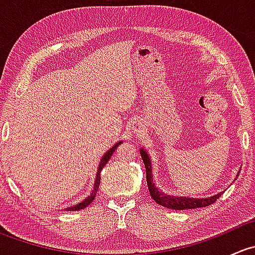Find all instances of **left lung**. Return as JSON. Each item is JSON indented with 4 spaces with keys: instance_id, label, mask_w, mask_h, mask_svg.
I'll list each match as a JSON object with an SVG mask.
<instances>
[{
    "instance_id": "8db88e82",
    "label": "left lung",
    "mask_w": 255,
    "mask_h": 255,
    "mask_svg": "<svg viewBox=\"0 0 255 255\" xmlns=\"http://www.w3.org/2000/svg\"><path fill=\"white\" fill-rule=\"evenodd\" d=\"M140 156L143 159V163L145 165V174H146V184H148V190L150 192V196L156 204L161 205L163 207L171 208V210H190V208H199V207H206L212 205L218 197L222 195V192H218L217 195L206 197V199H194V197L187 196H174V195L165 194L161 191L158 186H156L155 181H154L153 175V166H151V159L150 155L148 154L146 149L140 148ZM239 171L237 174L238 177ZM236 180V179H235Z\"/></svg>"
}]
</instances>
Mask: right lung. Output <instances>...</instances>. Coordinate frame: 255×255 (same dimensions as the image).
<instances>
[{
  "instance_id": "1",
  "label": "right lung",
  "mask_w": 255,
  "mask_h": 255,
  "mask_svg": "<svg viewBox=\"0 0 255 255\" xmlns=\"http://www.w3.org/2000/svg\"><path fill=\"white\" fill-rule=\"evenodd\" d=\"M120 144H122V142L116 143L115 145L111 146V148H110L109 150H107L106 153L104 154V156H102V158H101V160H100V163H99V168H97V171H96V177H95L94 189H92L91 192H90V194L87 195L86 199H84L81 202H79V204L73 205V206H70V207H66V208H65L66 211H79V210H84L85 207H87L90 204H91L92 201H94V199H95V197H96V192L99 191L100 182H101V176H100V174H101V170H102V169H104V166L106 165L107 161H109L110 159H111L112 154L115 153L116 148H117V146L120 145Z\"/></svg>"
}]
</instances>
